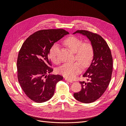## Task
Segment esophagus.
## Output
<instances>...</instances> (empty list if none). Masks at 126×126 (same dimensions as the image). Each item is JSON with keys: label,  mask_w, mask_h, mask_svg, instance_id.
<instances>
[{"label": "esophagus", "mask_w": 126, "mask_h": 126, "mask_svg": "<svg viewBox=\"0 0 126 126\" xmlns=\"http://www.w3.org/2000/svg\"><path fill=\"white\" fill-rule=\"evenodd\" d=\"M64 79H65V80H66V81H68V82H70V83L73 82V81L70 80H69V79H68V78H64Z\"/></svg>", "instance_id": "obj_1"}]
</instances>
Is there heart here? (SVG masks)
I'll return each mask as SVG.
<instances>
[{
    "label": "heart",
    "instance_id": "heart-1",
    "mask_svg": "<svg viewBox=\"0 0 126 126\" xmlns=\"http://www.w3.org/2000/svg\"><path fill=\"white\" fill-rule=\"evenodd\" d=\"M71 51L75 52V59L77 62L66 63L58 69V72L68 79H74L81 70L89 66L94 57V48L91 43H83L81 40L75 36L67 38L64 41ZM59 47L55 44L49 51V57L52 62L58 64L60 63L59 57Z\"/></svg>",
    "mask_w": 126,
    "mask_h": 126
}]
</instances>
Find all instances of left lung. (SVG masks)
<instances>
[{"instance_id":"1","label":"left lung","mask_w":126,"mask_h":126,"mask_svg":"<svg viewBox=\"0 0 126 126\" xmlns=\"http://www.w3.org/2000/svg\"><path fill=\"white\" fill-rule=\"evenodd\" d=\"M86 36L94 48V57L83 77H88V82L80 81L81 89L74 94L76 100L83 103H91L97 100L105 93L111 80L113 69L111 52L107 43L97 33L84 30L74 33Z\"/></svg>"}]
</instances>
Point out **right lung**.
I'll use <instances>...</instances> for the list:
<instances>
[{"instance_id": "add662e5", "label": "right lung", "mask_w": 126, "mask_h": 126, "mask_svg": "<svg viewBox=\"0 0 126 126\" xmlns=\"http://www.w3.org/2000/svg\"><path fill=\"white\" fill-rule=\"evenodd\" d=\"M67 34L69 32L63 29L40 30L22 44L17 62L18 80L32 101L41 103L50 99L57 83L63 80L62 76L50 74L53 69L48 54L54 43Z\"/></svg>"}]
</instances>
